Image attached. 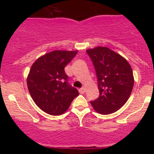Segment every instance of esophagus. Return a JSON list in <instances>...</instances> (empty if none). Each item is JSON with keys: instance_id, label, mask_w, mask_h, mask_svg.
Segmentation results:
<instances>
[{"instance_id": "obj_1", "label": "esophagus", "mask_w": 154, "mask_h": 154, "mask_svg": "<svg viewBox=\"0 0 154 154\" xmlns=\"http://www.w3.org/2000/svg\"><path fill=\"white\" fill-rule=\"evenodd\" d=\"M85 91H86V90H85L84 87H83V88H80V89H79V92H80V94H84Z\"/></svg>"}]
</instances>
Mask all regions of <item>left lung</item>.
<instances>
[{"instance_id": "obj_1", "label": "left lung", "mask_w": 154, "mask_h": 154, "mask_svg": "<svg viewBox=\"0 0 154 154\" xmlns=\"http://www.w3.org/2000/svg\"><path fill=\"white\" fill-rule=\"evenodd\" d=\"M97 77L100 95L91 101L97 112L109 115L125 104L134 85L133 70L125 57L107 47L86 50Z\"/></svg>"}]
</instances>
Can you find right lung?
I'll use <instances>...</instances> for the list:
<instances>
[{
    "instance_id": "add662e5",
    "label": "right lung",
    "mask_w": 154,
    "mask_h": 154,
    "mask_svg": "<svg viewBox=\"0 0 154 154\" xmlns=\"http://www.w3.org/2000/svg\"><path fill=\"white\" fill-rule=\"evenodd\" d=\"M77 51H51L38 57L31 66L27 88L33 101L45 112L51 116L63 114L79 95L77 88L68 83L64 70Z\"/></svg>"
}]
</instances>
